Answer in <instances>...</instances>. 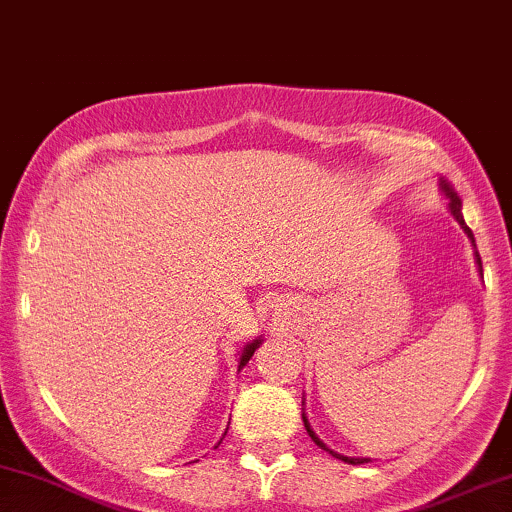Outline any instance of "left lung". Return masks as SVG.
Listing matches in <instances>:
<instances>
[{"mask_svg":"<svg viewBox=\"0 0 512 512\" xmlns=\"http://www.w3.org/2000/svg\"><path fill=\"white\" fill-rule=\"evenodd\" d=\"M439 189H441V194H444V199H446V208H449V213L453 216V220H456V223L460 225V230H463L465 235H468L470 244H472V249H475V266H477V273H479V277H482V258H479V251H477V244H475V235H472V230H470L468 223H465V218H463V201H460L458 192H456V187H453L451 182L444 178V175H441V178H439ZM301 406H306V401H301ZM301 418H304V427H306L308 437H311V439L315 441V444L320 446V449L327 451V453H332L334 458L344 460V463H349V465H361V463H368V460H370V458H361V456H344V453H337L334 449H330V446H327L325 441L320 439L318 434L313 432L311 422H308L306 408H301Z\"/></svg>","mask_w":512,"mask_h":512,"instance_id":"left-lung-1","label":"left lung"}]
</instances>
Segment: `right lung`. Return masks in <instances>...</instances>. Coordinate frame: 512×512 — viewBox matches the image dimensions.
<instances>
[{"instance_id": "1", "label": "right lung", "mask_w": 512, "mask_h": 512, "mask_svg": "<svg viewBox=\"0 0 512 512\" xmlns=\"http://www.w3.org/2000/svg\"><path fill=\"white\" fill-rule=\"evenodd\" d=\"M261 344H263V337H256V339H251V342H246V344H244V349H242V351H239V361H237V372H239V370H242L246 363H249V358H251V356H254V351H256V349H258V346H261ZM225 434H227V430H225ZM225 434H223V437H220V441H223V439H225ZM220 441H218V444H220ZM218 444H216V446H213V449H218Z\"/></svg>"}]
</instances>
